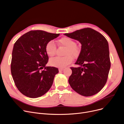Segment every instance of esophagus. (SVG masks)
I'll return each instance as SVG.
<instances>
[{"label":"esophagus","instance_id":"1","mask_svg":"<svg viewBox=\"0 0 124 124\" xmlns=\"http://www.w3.org/2000/svg\"><path fill=\"white\" fill-rule=\"evenodd\" d=\"M64 70L63 68H60V69H58L59 72H62V70Z\"/></svg>","mask_w":124,"mask_h":124}]
</instances>
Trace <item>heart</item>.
<instances>
[{"label":"heart","instance_id":"b5f03b06","mask_svg":"<svg viewBox=\"0 0 124 124\" xmlns=\"http://www.w3.org/2000/svg\"><path fill=\"white\" fill-rule=\"evenodd\" d=\"M58 41L62 46L66 48L63 54L65 56L51 58L49 60V63L51 66L62 68L72 62V57H77L80 54V51L78 47L76 45L75 42L72 39L63 37ZM45 50L47 55L49 57H52L55 55L56 46L54 41L50 40L47 42L45 47Z\"/></svg>","mask_w":124,"mask_h":124}]
</instances>
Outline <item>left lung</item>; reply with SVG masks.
I'll return each mask as SVG.
<instances>
[{
    "instance_id": "1",
    "label": "left lung",
    "mask_w": 124,
    "mask_h": 124,
    "mask_svg": "<svg viewBox=\"0 0 124 124\" xmlns=\"http://www.w3.org/2000/svg\"><path fill=\"white\" fill-rule=\"evenodd\" d=\"M79 41L81 50L75 64L69 83L81 95L91 96L101 91L107 83L110 68L108 41L103 35L87 28L64 34Z\"/></svg>"
}]
</instances>
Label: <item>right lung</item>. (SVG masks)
I'll return each mask as SVG.
<instances>
[{"label": "right lung", "instance_id": "add662e5", "mask_svg": "<svg viewBox=\"0 0 124 124\" xmlns=\"http://www.w3.org/2000/svg\"><path fill=\"white\" fill-rule=\"evenodd\" d=\"M59 35L42 30L30 31L22 35L15 43L11 73L16 87L23 95L37 98L50 89L58 70L46 67L48 56L45 47L48 41Z\"/></svg>", "mask_w": 124, "mask_h": 124}]
</instances>
